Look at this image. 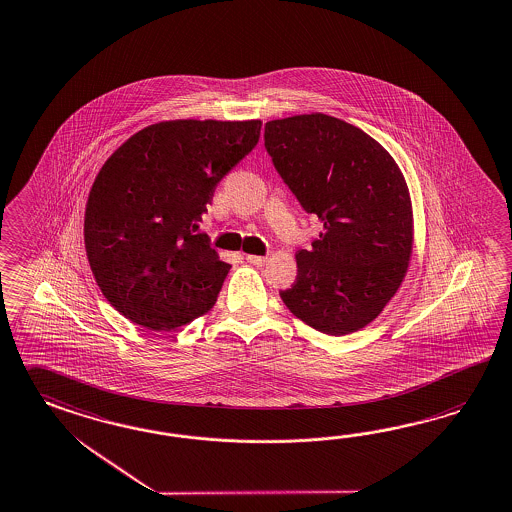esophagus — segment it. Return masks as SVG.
<instances>
[{"instance_id":"34e87169","label":"esophagus","mask_w":512,"mask_h":512,"mask_svg":"<svg viewBox=\"0 0 512 512\" xmlns=\"http://www.w3.org/2000/svg\"><path fill=\"white\" fill-rule=\"evenodd\" d=\"M247 262L260 267V265H265V263H267V256H254V254H247Z\"/></svg>"}]
</instances>
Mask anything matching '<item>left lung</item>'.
I'll list each match as a JSON object with an SVG mask.
<instances>
[{
  "instance_id": "1",
  "label": "left lung",
  "mask_w": 512,
  "mask_h": 512,
  "mask_svg": "<svg viewBox=\"0 0 512 512\" xmlns=\"http://www.w3.org/2000/svg\"><path fill=\"white\" fill-rule=\"evenodd\" d=\"M265 148L302 208L323 224L280 291L306 325L343 336L369 325L397 293L412 256L407 182L366 132L323 113L265 124Z\"/></svg>"
}]
</instances>
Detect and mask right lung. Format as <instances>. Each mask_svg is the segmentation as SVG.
Wrapping results in <instances>:
<instances>
[{
	"label": "right lung",
	"mask_w": 512,
	"mask_h": 512,
	"mask_svg": "<svg viewBox=\"0 0 512 512\" xmlns=\"http://www.w3.org/2000/svg\"><path fill=\"white\" fill-rule=\"evenodd\" d=\"M260 130L262 120H165L105 161L85 208V249L105 299L132 323L171 330L213 308L230 263L198 223Z\"/></svg>",
	"instance_id": "1"
}]
</instances>
